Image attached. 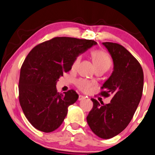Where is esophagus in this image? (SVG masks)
Listing matches in <instances>:
<instances>
[{"label":"esophagus","instance_id":"obj_1","mask_svg":"<svg viewBox=\"0 0 155 155\" xmlns=\"http://www.w3.org/2000/svg\"><path fill=\"white\" fill-rule=\"evenodd\" d=\"M84 98H85V96H82V95H80V96H79V97H78V100H79V101H81V100L84 99Z\"/></svg>","mask_w":155,"mask_h":155}]
</instances>
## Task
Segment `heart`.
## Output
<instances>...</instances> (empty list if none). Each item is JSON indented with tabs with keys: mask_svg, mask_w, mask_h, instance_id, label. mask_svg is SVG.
Returning <instances> with one entry per match:
<instances>
[{
	"mask_svg": "<svg viewBox=\"0 0 155 155\" xmlns=\"http://www.w3.org/2000/svg\"><path fill=\"white\" fill-rule=\"evenodd\" d=\"M91 57L96 69H104L107 71L111 66L112 62L109 55L103 50H93L91 52ZM80 56H77L72 64V68H74L80 60ZM75 85L79 90L83 92H89L92 89L94 83L89 80L79 78L75 81Z\"/></svg>",
	"mask_w": 155,
	"mask_h": 155,
	"instance_id": "b5f03b06",
	"label": "heart"
}]
</instances>
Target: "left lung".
<instances>
[{"label":"left lung","instance_id":"1","mask_svg":"<svg viewBox=\"0 0 155 155\" xmlns=\"http://www.w3.org/2000/svg\"><path fill=\"white\" fill-rule=\"evenodd\" d=\"M111 54L114 71L101 87L99 95H113L108 104L91 98L93 107L87 117L89 127L98 137L109 139L121 133L133 118L142 97L143 71L140 63L118 43L103 42Z\"/></svg>","mask_w":155,"mask_h":155}]
</instances>
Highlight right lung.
I'll return each mask as SVG.
<instances>
[{
    "instance_id": "add662e5",
    "label": "right lung",
    "mask_w": 155,
    "mask_h": 155,
    "mask_svg": "<svg viewBox=\"0 0 155 155\" xmlns=\"http://www.w3.org/2000/svg\"><path fill=\"white\" fill-rule=\"evenodd\" d=\"M96 42L70 37H56L34 47L20 69L19 101L24 115L39 131L58 129L69 105L78 98L73 89L59 93L56 82L71 69L75 57Z\"/></svg>"
}]
</instances>
